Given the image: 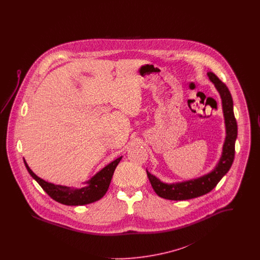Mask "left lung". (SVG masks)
Instances as JSON below:
<instances>
[{
    "label": "left lung",
    "instance_id": "1",
    "mask_svg": "<svg viewBox=\"0 0 260 260\" xmlns=\"http://www.w3.org/2000/svg\"><path fill=\"white\" fill-rule=\"evenodd\" d=\"M208 76L210 81L214 84L216 89L220 93L222 99L223 113L226 124V139L223 145V153L220 161L216 168L211 172L200 178L189 180L181 183L166 184L161 182L156 176L146 171L149 181L153 187L154 191L161 198L174 201H182L189 199L197 198L208 194L223 176L230 170L234 157H235V141L238 135V125L236 122L235 115L233 111V99L231 93L215 74L209 72Z\"/></svg>",
    "mask_w": 260,
    "mask_h": 260
}]
</instances>
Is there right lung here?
Wrapping results in <instances>:
<instances>
[{"instance_id":"1","label":"right lung","mask_w":260,"mask_h":260,"mask_svg":"<svg viewBox=\"0 0 260 260\" xmlns=\"http://www.w3.org/2000/svg\"><path fill=\"white\" fill-rule=\"evenodd\" d=\"M121 159L122 157L116 159L115 161H112L111 164L106 166L103 170L96 173L89 181H87L88 186L81 189H75L67 186L54 185L52 183H49L43 180L42 178L38 177L37 175L29 169L25 161L24 164L28 173H30V175L37 181L50 198L67 206H83L96 202L105 195L110 185L114 171L121 161Z\"/></svg>"}]
</instances>
